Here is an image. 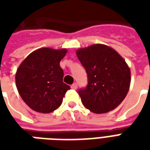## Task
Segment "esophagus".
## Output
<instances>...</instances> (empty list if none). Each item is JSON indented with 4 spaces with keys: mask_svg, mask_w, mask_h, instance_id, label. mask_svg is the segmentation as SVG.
<instances>
[{
    "mask_svg": "<svg viewBox=\"0 0 150 150\" xmlns=\"http://www.w3.org/2000/svg\"><path fill=\"white\" fill-rule=\"evenodd\" d=\"M71 88L72 89H74V90H76V89H77V83H73V84L71 86Z\"/></svg>",
    "mask_w": 150,
    "mask_h": 150,
    "instance_id": "34e87169",
    "label": "esophagus"
}]
</instances>
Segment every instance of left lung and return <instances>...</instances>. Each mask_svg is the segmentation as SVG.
Returning <instances> with one entry per match:
<instances>
[{
	"label": "left lung",
	"instance_id": "obj_1",
	"mask_svg": "<svg viewBox=\"0 0 150 150\" xmlns=\"http://www.w3.org/2000/svg\"><path fill=\"white\" fill-rule=\"evenodd\" d=\"M87 71V88L78 91L86 108L101 114L115 109L125 98L131 72L125 60L112 47L94 44L76 50Z\"/></svg>",
	"mask_w": 150,
	"mask_h": 150
}]
</instances>
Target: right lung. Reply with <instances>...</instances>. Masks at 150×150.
I'll list each match as a JSON object with an SVG mask.
<instances>
[{"label":"right lung","instance_id":"right-lung-1","mask_svg":"<svg viewBox=\"0 0 150 150\" xmlns=\"http://www.w3.org/2000/svg\"><path fill=\"white\" fill-rule=\"evenodd\" d=\"M67 49L43 47L30 53L18 67L15 81L19 95L31 109L50 113L62 104L70 86L62 82L59 65Z\"/></svg>","mask_w":150,"mask_h":150}]
</instances>
